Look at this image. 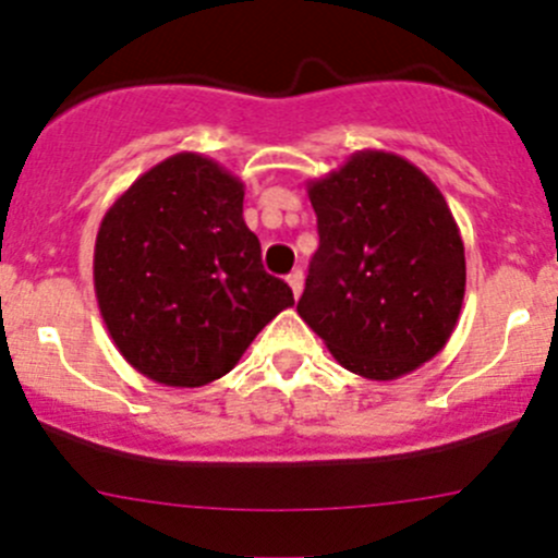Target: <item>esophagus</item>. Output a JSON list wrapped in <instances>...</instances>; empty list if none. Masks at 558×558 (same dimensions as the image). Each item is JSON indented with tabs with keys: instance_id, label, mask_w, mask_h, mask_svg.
<instances>
[{
	"instance_id": "1",
	"label": "esophagus",
	"mask_w": 558,
	"mask_h": 558,
	"mask_svg": "<svg viewBox=\"0 0 558 558\" xmlns=\"http://www.w3.org/2000/svg\"><path fill=\"white\" fill-rule=\"evenodd\" d=\"M286 283L291 286V294H294L296 300H300V294H302V286H305V275H302V269H294V272H291L289 278H286Z\"/></svg>"
}]
</instances>
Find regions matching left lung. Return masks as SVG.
Masks as SVG:
<instances>
[{
    "label": "left lung",
    "mask_w": 558,
    "mask_h": 558,
    "mask_svg": "<svg viewBox=\"0 0 558 558\" xmlns=\"http://www.w3.org/2000/svg\"><path fill=\"white\" fill-rule=\"evenodd\" d=\"M318 251L296 313L331 356L397 380L451 340L464 302V243L435 183L408 159L359 150L307 183Z\"/></svg>",
    "instance_id": "left-lung-1"
}]
</instances>
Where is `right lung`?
<instances>
[{"instance_id": "right-lung-1", "label": "right lung", "mask_w": 558, "mask_h": 558, "mask_svg": "<svg viewBox=\"0 0 558 558\" xmlns=\"http://www.w3.org/2000/svg\"><path fill=\"white\" fill-rule=\"evenodd\" d=\"M243 196V180L183 150L140 174L105 213L94 291L112 342L145 378L213 384L294 305L289 286L264 272Z\"/></svg>"}]
</instances>
